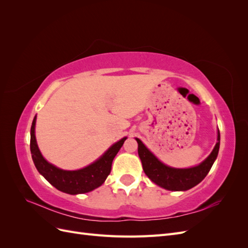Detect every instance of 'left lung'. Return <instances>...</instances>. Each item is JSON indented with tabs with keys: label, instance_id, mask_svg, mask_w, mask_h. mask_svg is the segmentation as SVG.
Segmentation results:
<instances>
[{
	"label": "left lung",
	"instance_id": "1",
	"mask_svg": "<svg viewBox=\"0 0 248 248\" xmlns=\"http://www.w3.org/2000/svg\"><path fill=\"white\" fill-rule=\"evenodd\" d=\"M139 148L138 152L141 161L142 170L148 178L162 188L171 191H185L202 182L211 170L217 158L220 145V133L217 130V142L212 152L199 166L188 169L171 168L161 162L150 150L136 138Z\"/></svg>",
	"mask_w": 248,
	"mask_h": 248
}]
</instances>
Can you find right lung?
Masks as SVG:
<instances>
[{"label": "right lung", "instance_id": "1", "mask_svg": "<svg viewBox=\"0 0 248 248\" xmlns=\"http://www.w3.org/2000/svg\"><path fill=\"white\" fill-rule=\"evenodd\" d=\"M35 125L36 116L34 117L31 126V141H30V149H31L35 167L52 186L56 187L58 190L68 194L86 193L101 186L109 175L112 160L127 139L125 137L115 142L98 159L89 166L77 170H66L49 163L42 156L37 145Z\"/></svg>", "mask_w": 248, "mask_h": 248}]
</instances>
